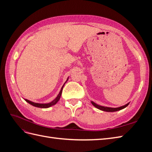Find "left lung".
I'll return each mask as SVG.
<instances>
[{
  "instance_id": "1",
  "label": "left lung",
  "mask_w": 152,
  "mask_h": 152,
  "mask_svg": "<svg viewBox=\"0 0 152 152\" xmlns=\"http://www.w3.org/2000/svg\"><path fill=\"white\" fill-rule=\"evenodd\" d=\"M92 104H93L96 108H97L101 110H103V111H105V112H116V111H118V110H121L124 108H126V107H127L129 103L126 104V105L122 106V107H118V108H110V107H103V106H100L98 105L96 103H94L92 102H91Z\"/></svg>"
}]
</instances>
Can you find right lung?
Masks as SVG:
<instances>
[{
    "mask_svg": "<svg viewBox=\"0 0 152 152\" xmlns=\"http://www.w3.org/2000/svg\"><path fill=\"white\" fill-rule=\"evenodd\" d=\"M67 80H68V79H67ZM63 86H64V85L63 86V87H62V88H61V89L60 92H59V94L58 95L57 97L56 98V99H54V100L53 101V102H50V103H45V104L37 103H34V102H30V101H29V100H28V99H25V100L26 101V102L27 103H28L29 104H31V105L34 106V107H35L42 108H49V107H51V106H53V105H54V104H56V103H57V102H58V101L59 100V99H60L61 95V93H62L63 88Z\"/></svg>",
    "mask_w": 152,
    "mask_h": 152,
    "instance_id": "1",
    "label": "right lung"
}]
</instances>
